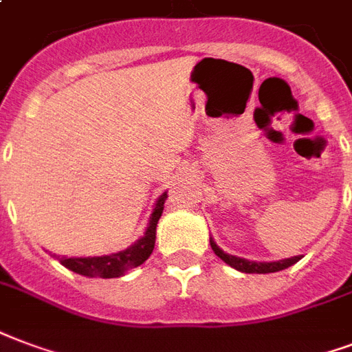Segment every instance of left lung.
I'll return each instance as SVG.
<instances>
[{"label": "left lung", "mask_w": 352, "mask_h": 352, "mask_svg": "<svg viewBox=\"0 0 352 352\" xmlns=\"http://www.w3.org/2000/svg\"><path fill=\"white\" fill-rule=\"evenodd\" d=\"M210 245L224 263H228L230 267H234L237 271L241 273H252V274H267V273H276V271H282V269H287L292 267L293 263H297L300 258L298 256H293V258H286V260H278V261H254V260H247V258H241V256H234L224 252L223 248L219 247L213 237H210Z\"/></svg>", "instance_id": "8db88e82"}]
</instances>
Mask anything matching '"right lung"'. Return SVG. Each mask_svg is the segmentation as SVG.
I'll list each match as a JSON object with an SVG mask.
<instances>
[{"instance_id":"add662e5","label":"right lung","mask_w":352,"mask_h":352,"mask_svg":"<svg viewBox=\"0 0 352 352\" xmlns=\"http://www.w3.org/2000/svg\"><path fill=\"white\" fill-rule=\"evenodd\" d=\"M165 200L166 191L155 200L144 234L131 247L118 250L115 254L92 256V258L91 256L89 258H66L65 256V258H59V261L66 269L83 274V276H89V278H118V276H124L128 271L144 263L152 254L155 245V228H157L161 213L165 208Z\"/></svg>"}]
</instances>
